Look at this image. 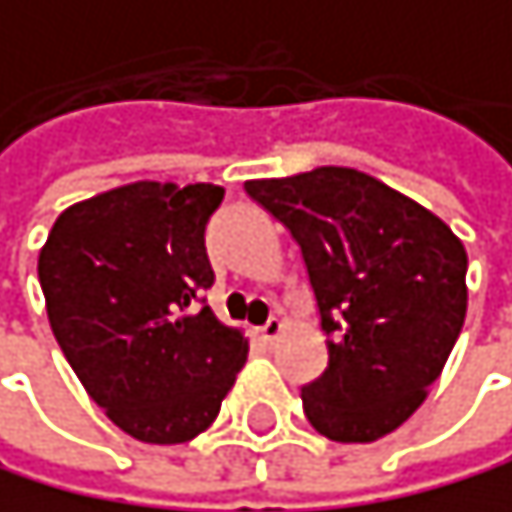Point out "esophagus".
Masks as SVG:
<instances>
[{
	"mask_svg": "<svg viewBox=\"0 0 512 512\" xmlns=\"http://www.w3.org/2000/svg\"><path fill=\"white\" fill-rule=\"evenodd\" d=\"M281 331H284V322L281 319H269L262 328H259V338H262V344H275L278 338H281Z\"/></svg>",
	"mask_w": 512,
	"mask_h": 512,
	"instance_id": "1",
	"label": "esophagus"
}]
</instances>
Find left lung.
Listing matches in <instances>:
<instances>
[{
  "label": "left lung",
  "mask_w": 512,
  "mask_h": 512,
  "mask_svg": "<svg viewBox=\"0 0 512 512\" xmlns=\"http://www.w3.org/2000/svg\"><path fill=\"white\" fill-rule=\"evenodd\" d=\"M294 234L316 290L328 369L300 391L319 435L369 444L410 419L466 319V247L435 212L356 168L247 181Z\"/></svg>",
  "instance_id": "8db88e82"
}]
</instances>
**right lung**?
<instances>
[{
    "instance_id": "add662e5",
    "label": "right lung",
    "mask_w": 512,
    "mask_h": 512,
    "mask_svg": "<svg viewBox=\"0 0 512 512\" xmlns=\"http://www.w3.org/2000/svg\"><path fill=\"white\" fill-rule=\"evenodd\" d=\"M225 187L134 181L68 206L40 250L46 316L80 385L143 444L215 422L250 341L215 319L206 222Z\"/></svg>"
}]
</instances>
